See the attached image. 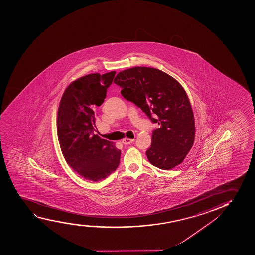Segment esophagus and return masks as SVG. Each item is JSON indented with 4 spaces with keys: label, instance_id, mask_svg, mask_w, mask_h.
<instances>
[{
    "label": "esophagus",
    "instance_id": "esophagus-1",
    "mask_svg": "<svg viewBox=\"0 0 255 255\" xmlns=\"http://www.w3.org/2000/svg\"><path fill=\"white\" fill-rule=\"evenodd\" d=\"M134 141V139L125 138L122 140L124 144H130Z\"/></svg>",
    "mask_w": 255,
    "mask_h": 255
}]
</instances>
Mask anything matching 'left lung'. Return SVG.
<instances>
[{
  "label": "left lung",
  "mask_w": 255,
  "mask_h": 255,
  "mask_svg": "<svg viewBox=\"0 0 255 255\" xmlns=\"http://www.w3.org/2000/svg\"><path fill=\"white\" fill-rule=\"evenodd\" d=\"M114 83L121 95L147 114L160 127L152 134L148 161L160 169L169 170L181 163L195 137L192 106L178 81L160 69L133 67L120 71Z\"/></svg>",
  "instance_id": "left-lung-1"
}]
</instances>
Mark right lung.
Returning a JSON list of instances; mask_svg holds the SVG:
<instances>
[{"label": "right lung", "mask_w": 255, "mask_h": 255, "mask_svg": "<svg viewBox=\"0 0 255 255\" xmlns=\"http://www.w3.org/2000/svg\"><path fill=\"white\" fill-rule=\"evenodd\" d=\"M115 74H89L71 82L57 111V136L67 163L95 182L109 176L120 164L121 151L94 134L95 108L103 103Z\"/></svg>", "instance_id": "add662e5"}]
</instances>
